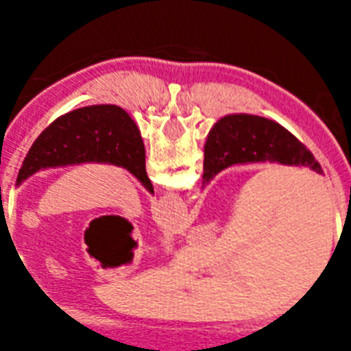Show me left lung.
<instances>
[{"label":"left lung","mask_w":351,"mask_h":351,"mask_svg":"<svg viewBox=\"0 0 351 351\" xmlns=\"http://www.w3.org/2000/svg\"><path fill=\"white\" fill-rule=\"evenodd\" d=\"M111 164L136 176L149 193L145 147L136 123L118 106H89L56 118L25 156L16 186L47 167Z\"/></svg>","instance_id":"obj_1"}]
</instances>
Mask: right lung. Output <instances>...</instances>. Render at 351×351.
<instances>
[{"label": "right lung", "instance_id": "1", "mask_svg": "<svg viewBox=\"0 0 351 351\" xmlns=\"http://www.w3.org/2000/svg\"><path fill=\"white\" fill-rule=\"evenodd\" d=\"M277 162L310 167L322 175L321 164L280 123L255 114H228L220 118L204 145V184L234 164Z\"/></svg>", "mask_w": 351, "mask_h": 351}]
</instances>
